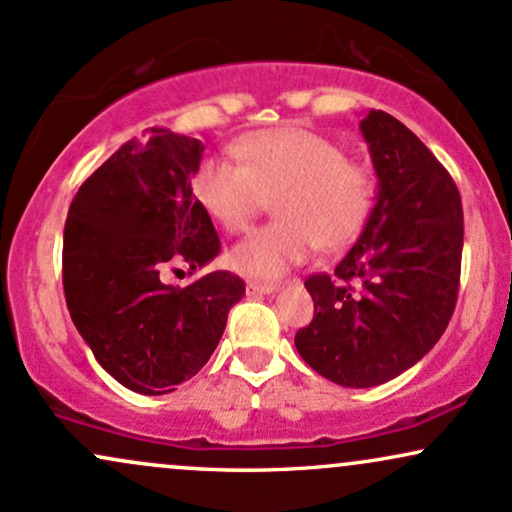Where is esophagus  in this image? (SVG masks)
Returning <instances> with one entry per match:
<instances>
[{
	"label": "esophagus",
	"instance_id": "1",
	"mask_svg": "<svg viewBox=\"0 0 512 512\" xmlns=\"http://www.w3.org/2000/svg\"><path fill=\"white\" fill-rule=\"evenodd\" d=\"M278 287L273 285V282H256V280H249L246 282V294L249 297H258V294H273Z\"/></svg>",
	"mask_w": 512,
	"mask_h": 512
}]
</instances>
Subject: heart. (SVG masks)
<instances>
[{"instance_id": "heart-1", "label": "heart", "mask_w": 512, "mask_h": 512, "mask_svg": "<svg viewBox=\"0 0 512 512\" xmlns=\"http://www.w3.org/2000/svg\"><path fill=\"white\" fill-rule=\"evenodd\" d=\"M237 155L242 165L203 160L191 189L198 206L227 232L246 230L273 198L278 220L230 251V266L246 278H280L314 246L345 249L374 213V174L316 131L304 126L254 131L237 143Z\"/></svg>"}]
</instances>
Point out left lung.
<instances>
[{
  "instance_id": "1",
  "label": "left lung",
  "mask_w": 512,
  "mask_h": 512,
  "mask_svg": "<svg viewBox=\"0 0 512 512\" xmlns=\"http://www.w3.org/2000/svg\"><path fill=\"white\" fill-rule=\"evenodd\" d=\"M378 177L374 213L333 273L304 280L314 318L294 335L311 369L381 386L436 345L458 302L462 203L446 167L393 114L359 124Z\"/></svg>"
}]
</instances>
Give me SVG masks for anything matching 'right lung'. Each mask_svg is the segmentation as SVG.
Here are the masks:
<instances>
[{"mask_svg": "<svg viewBox=\"0 0 512 512\" xmlns=\"http://www.w3.org/2000/svg\"><path fill=\"white\" fill-rule=\"evenodd\" d=\"M203 143L153 126L126 141L76 191L64 225L62 282L71 321L114 381L141 395L177 390L203 369L244 297L230 270L186 287L160 282L165 263L191 270L220 254L191 177Z\"/></svg>", "mask_w": 512, "mask_h": 512, "instance_id": "add662e5", "label": "right lung"}]
</instances>
